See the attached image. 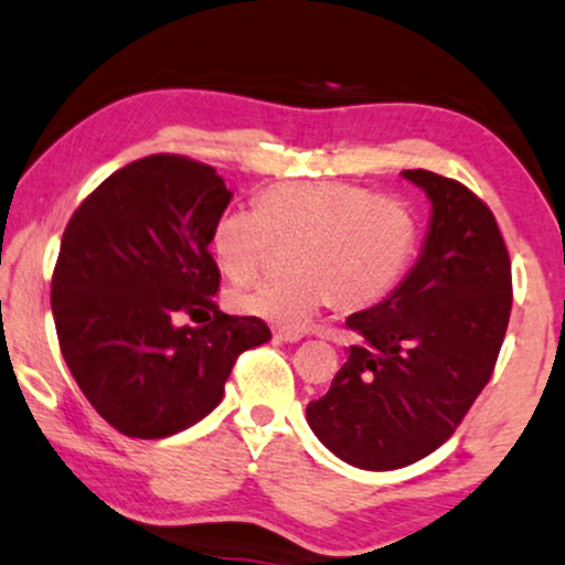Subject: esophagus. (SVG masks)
<instances>
[{"label": "esophagus", "instance_id": "obj_1", "mask_svg": "<svg viewBox=\"0 0 565 565\" xmlns=\"http://www.w3.org/2000/svg\"><path fill=\"white\" fill-rule=\"evenodd\" d=\"M303 335L301 332H294V330H275V340H280V343H298Z\"/></svg>", "mask_w": 565, "mask_h": 565}]
</instances>
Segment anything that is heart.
<instances>
[{
	"instance_id": "heart-1",
	"label": "heart",
	"mask_w": 565,
	"mask_h": 565,
	"mask_svg": "<svg viewBox=\"0 0 565 565\" xmlns=\"http://www.w3.org/2000/svg\"><path fill=\"white\" fill-rule=\"evenodd\" d=\"M212 254L233 280L256 275L275 246H290L282 280L238 285L241 315L303 330L332 298L364 309L385 298L408 269L416 220L406 201L335 180L271 185L256 209H225L212 225Z\"/></svg>"
}]
</instances>
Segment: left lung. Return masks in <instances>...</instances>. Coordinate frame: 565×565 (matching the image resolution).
<instances>
[{
    "label": "left lung",
    "instance_id": "obj_1",
    "mask_svg": "<svg viewBox=\"0 0 565 565\" xmlns=\"http://www.w3.org/2000/svg\"><path fill=\"white\" fill-rule=\"evenodd\" d=\"M431 201L422 256L372 309L345 319L361 335L319 401L315 435L369 471L408 466L456 431L495 369L511 317V259L495 214L458 180L403 170Z\"/></svg>",
    "mask_w": 565,
    "mask_h": 565
}]
</instances>
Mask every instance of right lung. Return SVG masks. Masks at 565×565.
I'll use <instances>...</instances> for the list:
<instances>
[{"mask_svg":"<svg viewBox=\"0 0 565 565\" xmlns=\"http://www.w3.org/2000/svg\"><path fill=\"white\" fill-rule=\"evenodd\" d=\"M230 199L214 167L151 154L113 172L67 222L52 275L60 351L122 435L159 440L201 422L241 353L271 338L259 317L214 303L209 235ZM178 313L207 324L178 328Z\"/></svg>","mask_w":565,"mask_h":565,"instance_id":"right-lung-1","label":"right lung"}]
</instances>
